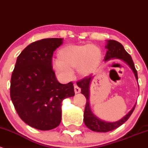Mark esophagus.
<instances>
[{
  "label": "esophagus",
  "mask_w": 148,
  "mask_h": 148,
  "mask_svg": "<svg viewBox=\"0 0 148 148\" xmlns=\"http://www.w3.org/2000/svg\"><path fill=\"white\" fill-rule=\"evenodd\" d=\"M74 90L75 93H79L80 92V88L77 85H74Z\"/></svg>",
  "instance_id": "esophagus-1"
}]
</instances>
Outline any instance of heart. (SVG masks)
I'll list each match as a JSON object with an SVG mask.
<instances>
[{
  "instance_id": "heart-1",
  "label": "heart",
  "mask_w": 148,
  "mask_h": 148,
  "mask_svg": "<svg viewBox=\"0 0 148 148\" xmlns=\"http://www.w3.org/2000/svg\"><path fill=\"white\" fill-rule=\"evenodd\" d=\"M58 60H55L53 67L63 77H73V70L81 75L90 74L96 68L101 58V52L94 45H69L64 46L58 53Z\"/></svg>"
}]
</instances>
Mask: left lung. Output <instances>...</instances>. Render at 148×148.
Instances as JSON below:
<instances>
[{"label": "left lung", "mask_w": 148, "mask_h": 148, "mask_svg": "<svg viewBox=\"0 0 148 148\" xmlns=\"http://www.w3.org/2000/svg\"><path fill=\"white\" fill-rule=\"evenodd\" d=\"M106 48L107 49V53L104 58L105 61H108L111 59H120V60H123L130 66L132 72L135 74V78L138 80V73L135 69L132 58L125 50L123 45L116 40H107V45H106ZM92 78V76L89 75L84 77L83 80L77 82V86L81 88V93L83 94L86 98V104H85L84 111V123L85 125L90 130L95 131V132H106L115 130L128 120L130 115H132L136 105H135V106L125 116L116 122L111 123V122H107L100 119L92 113L90 108V85Z\"/></svg>", "instance_id": "1"}]
</instances>
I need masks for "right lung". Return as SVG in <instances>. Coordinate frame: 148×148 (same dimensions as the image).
Segmentation results:
<instances>
[{"label":"right lung","mask_w":148,"mask_h":148,"mask_svg":"<svg viewBox=\"0 0 148 148\" xmlns=\"http://www.w3.org/2000/svg\"><path fill=\"white\" fill-rule=\"evenodd\" d=\"M63 38H45L28 45L18 56L10 80V98L20 118L40 130L61 122V103L75 95L73 83L61 84L52 68L53 52Z\"/></svg>","instance_id":"right-lung-1"}]
</instances>
